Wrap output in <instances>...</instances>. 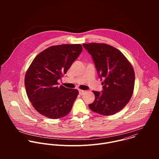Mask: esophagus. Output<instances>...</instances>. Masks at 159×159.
Wrapping results in <instances>:
<instances>
[{"mask_svg":"<svg viewBox=\"0 0 159 159\" xmlns=\"http://www.w3.org/2000/svg\"><path fill=\"white\" fill-rule=\"evenodd\" d=\"M79 94L80 95H83L84 94V93H85V91H84V90H79Z\"/></svg>","mask_w":159,"mask_h":159,"instance_id":"1","label":"esophagus"}]
</instances>
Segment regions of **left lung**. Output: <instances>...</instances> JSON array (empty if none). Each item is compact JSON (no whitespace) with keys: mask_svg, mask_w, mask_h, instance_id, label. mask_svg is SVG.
Instances as JSON below:
<instances>
[{"mask_svg":"<svg viewBox=\"0 0 159 159\" xmlns=\"http://www.w3.org/2000/svg\"><path fill=\"white\" fill-rule=\"evenodd\" d=\"M92 56L99 77L101 92L93 91L95 100L89 108L109 116L121 111L129 101L134 89V72L132 65L118 49L104 43L83 44Z\"/></svg>","mask_w":159,"mask_h":159,"instance_id":"1","label":"left lung"}]
</instances>
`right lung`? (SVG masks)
Listing matches in <instances>:
<instances>
[{"instance_id": "add662e5", "label": "right lung", "mask_w": 159, "mask_h": 159, "mask_svg": "<svg viewBox=\"0 0 159 159\" xmlns=\"http://www.w3.org/2000/svg\"><path fill=\"white\" fill-rule=\"evenodd\" d=\"M82 51L80 44L56 45L39 53L32 61L25 75V84L28 99L41 115L58 119L71 111L79 91L59 86L58 80Z\"/></svg>"}]
</instances>
